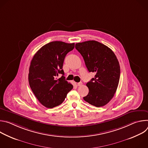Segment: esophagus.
Wrapping results in <instances>:
<instances>
[{"label": "esophagus", "mask_w": 148, "mask_h": 148, "mask_svg": "<svg viewBox=\"0 0 148 148\" xmlns=\"http://www.w3.org/2000/svg\"><path fill=\"white\" fill-rule=\"evenodd\" d=\"M82 85V82H79L77 83V86H79V87H81Z\"/></svg>", "instance_id": "34e87169"}]
</instances>
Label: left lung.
Wrapping results in <instances>:
<instances>
[{"label": "left lung", "mask_w": 148, "mask_h": 148, "mask_svg": "<svg viewBox=\"0 0 148 148\" xmlns=\"http://www.w3.org/2000/svg\"><path fill=\"white\" fill-rule=\"evenodd\" d=\"M89 72L95 77L87 83L88 95L83 98L97 107H103L113 98L120 78L118 60L111 49L99 42L90 40L75 44Z\"/></svg>", "instance_id": "left-lung-1"}]
</instances>
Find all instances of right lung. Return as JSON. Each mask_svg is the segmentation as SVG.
Instances as JSON below:
<instances>
[{"instance_id":"add662e5","label":"right lung","mask_w":148,"mask_h":148,"mask_svg":"<svg viewBox=\"0 0 148 148\" xmlns=\"http://www.w3.org/2000/svg\"><path fill=\"white\" fill-rule=\"evenodd\" d=\"M74 43L52 41L43 46L33 56L29 67L30 87L38 101L48 108L60 105L73 86L64 77L63 62ZM62 74L61 78L57 77Z\"/></svg>"}]
</instances>
